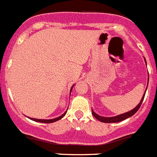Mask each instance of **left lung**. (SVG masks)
Here are the masks:
<instances>
[{
	"label": "left lung",
	"mask_w": 157,
	"mask_h": 157,
	"mask_svg": "<svg viewBox=\"0 0 157 157\" xmlns=\"http://www.w3.org/2000/svg\"><path fill=\"white\" fill-rule=\"evenodd\" d=\"M144 60H145V62H146V58H145V57H144ZM148 84H149V77H148ZM147 87H148V85H147ZM147 87H146V90H145L144 94H143L142 99H141L140 103H139L134 109H132V110H129V111L126 112V113H121V114L117 115V116H114V117H103V116H100L99 114H97L96 113H95V112L93 111V109H92V113H93V115L94 116V117H96L97 120L100 121H101V122H104V123H117V122H120V121H124V120H125V119H127V118H128V117L133 116V115H134L135 113H136V112L139 110V107H141V104H142V101H143V100H144L145 94H146Z\"/></svg>",
	"instance_id": "obj_1"
}]
</instances>
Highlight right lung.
Masks as SVG:
<instances>
[{
  "label": "right lung",
  "instance_id": "1",
  "mask_svg": "<svg viewBox=\"0 0 157 157\" xmlns=\"http://www.w3.org/2000/svg\"><path fill=\"white\" fill-rule=\"evenodd\" d=\"M74 86H75V85H73V86H71V90H70V95H71V90H72ZM67 110H66V111L64 112V113H63L62 115H61V116H59V117H56V118H53V119H37V118H32V117H29V118L31 119V120H33V121H34L40 122V123H53V122H55V121H59L60 119L62 118L64 115L66 114V113H67Z\"/></svg>",
  "mask_w": 157,
  "mask_h": 157
}]
</instances>
